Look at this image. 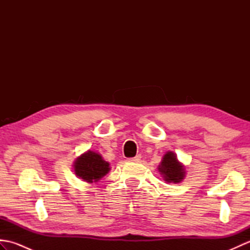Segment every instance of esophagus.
<instances>
[{
	"label": "esophagus",
	"instance_id": "obj_1",
	"mask_svg": "<svg viewBox=\"0 0 250 250\" xmlns=\"http://www.w3.org/2000/svg\"><path fill=\"white\" fill-rule=\"evenodd\" d=\"M141 159H142V156H141V155H137V156H135L134 158H130V159H129V161L140 162V161H141Z\"/></svg>",
	"mask_w": 250,
	"mask_h": 250
}]
</instances>
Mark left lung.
I'll return each mask as SVG.
<instances>
[{
  "instance_id": "obj_1",
  "label": "left lung",
  "mask_w": 250,
  "mask_h": 250,
  "mask_svg": "<svg viewBox=\"0 0 250 250\" xmlns=\"http://www.w3.org/2000/svg\"><path fill=\"white\" fill-rule=\"evenodd\" d=\"M158 169L163 175L167 183H179L185 177L184 167L178 162L176 156L172 151L164 155Z\"/></svg>"
}]
</instances>
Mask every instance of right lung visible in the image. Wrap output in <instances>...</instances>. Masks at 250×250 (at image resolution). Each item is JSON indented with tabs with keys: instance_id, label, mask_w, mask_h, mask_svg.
<instances>
[{
	"instance_id": "right-lung-1",
	"label": "right lung",
	"mask_w": 250,
	"mask_h": 250,
	"mask_svg": "<svg viewBox=\"0 0 250 250\" xmlns=\"http://www.w3.org/2000/svg\"><path fill=\"white\" fill-rule=\"evenodd\" d=\"M74 169L77 176L84 182L95 183L108 173L109 164L104 161L99 153L89 150L75 161Z\"/></svg>"
}]
</instances>
